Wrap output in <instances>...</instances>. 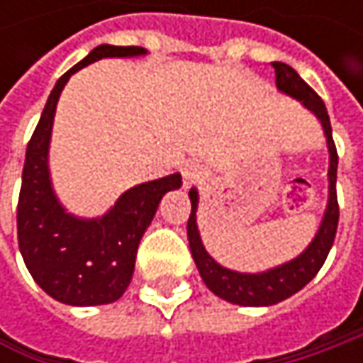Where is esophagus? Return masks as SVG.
I'll use <instances>...</instances> for the list:
<instances>
[{
	"mask_svg": "<svg viewBox=\"0 0 363 363\" xmlns=\"http://www.w3.org/2000/svg\"><path fill=\"white\" fill-rule=\"evenodd\" d=\"M203 175H206L203 167L200 163H196V161H186L182 165V177H184V184L186 186H194V184L202 182Z\"/></svg>",
	"mask_w": 363,
	"mask_h": 363,
	"instance_id": "esophagus-1",
	"label": "esophagus"
}]
</instances>
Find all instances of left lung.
Masks as SVG:
<instances>
[{
  "label": "left lung",
  "instance_id": "left-lung-1",
  "mask_svg": "<svg viewBox=\"0 0 363 363\" xmlns=\"http://www.w3.org/2000/svg\"><path fill=\"white\" fill-rule=\"evenodd\" d=\"M272 68H274L279 92L299 101L307 111L313 113L317 121L321 123V127H323V135H325L329 151L328 206H325V212H323V218H321L319 230L315 232L313 240L309 242V246L301 252L299 257L291 258L289 262H283L279 267H272L269 271L238 272L222 267L206 250L200 230H198V222H196L200 196H198L196 188L189 189L191 214H189L188 220V240L194 262H196L206 286L216 297L228 301L232 305H240V307H269V305H277L281 301L289 299L291 295L301 291L323 267L329 250L333 246V240H335L337 220H340L337 194H335L337 151H335L333 135H331L328 108L323 105V101L319 99V94L289 64L272 62Z\"/></svg>",
  "mask_w": 363,
  "mask_h": 363
}]
</instances>
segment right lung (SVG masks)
I'll return each mask as SVG.
<instances>
[{
	"label": "right lung",
	"mask_w": 363,
	"mask_h": 363,
	"mask_svg": "<svg viewBox=\"0 0 363 363\" xmlns=\"http://www.w3.org/2000/svg\"><path fill=\"white\" fill-rule=\"evenodd\" d=\"M145 54L141 46H96L58 78L26 149L18 202L20 252L35 283L64 305L92 307L119 299L131 283L137 248L161 198L182 186L179 174L133 186L99 218L70 214L52 188L50 139L66 82L96 60Z\"/></svg>",
	"instance_id": "1"
}]
</instances>
